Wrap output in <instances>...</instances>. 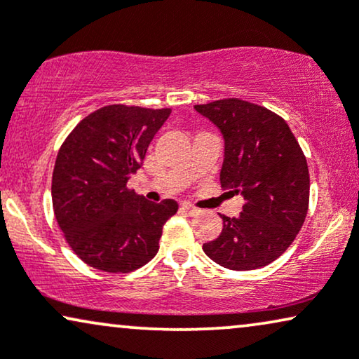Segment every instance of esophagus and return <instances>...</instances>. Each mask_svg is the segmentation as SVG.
Masks as SVG:
<instances>
[{"label":"esophagus","instance_id":"obj_1","mask_svg":"<svg viewBox=\"0 0 359 359\" xmlns=\"http://www.w3.org/2000/svg\"><path fill=\"white\" fill-rule=\"evenodd\" d=\"M181 209H183L184 212H188L189 216H194V214H198V212H199V209H198V208H194L193 204H188V203H183V204H181Z\"/></svg>","mask_w":359,"mask_h":359}]
</instances>
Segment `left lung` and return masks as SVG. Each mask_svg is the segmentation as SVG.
<instances>
[{
  "mask_svg": "<svg viewBox=\"0 0 359 359\" xmlns=\"http://www.w3.org/2000/svg\"><path fill=\"white\" fill-rule=\"evenodd\" d=\"M224 137L221 186L242 194L239 217H222L219 237L203 244L231 271L265 267L285 252L304 226L310 198L306 158L285 120L241 99L194 105Z\"/></svg>",
  "mask_w": 359,
  "mask_h": 359,
  "instance_id": "obj_1",
  "label": "left lung"
}]
</instances>
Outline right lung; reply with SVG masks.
<instances>
[{"label": "right lung", "mask_w": 359, "mask_h": 359, "mask_svg": "<svg viewBox=\"0 0 359 359\" xmlns=\"http://www.w3.org/2000/svg\"><path fill=\"white\" fill-rule=\"evenodd\" d=\"M171 109L122 104L92 111L64 140L53 171V208L67 244L90 267L127 273L160 249L178 203H150L127 188Z\"/></svg>", "instance_id": "add662e5"}]
</instances>
